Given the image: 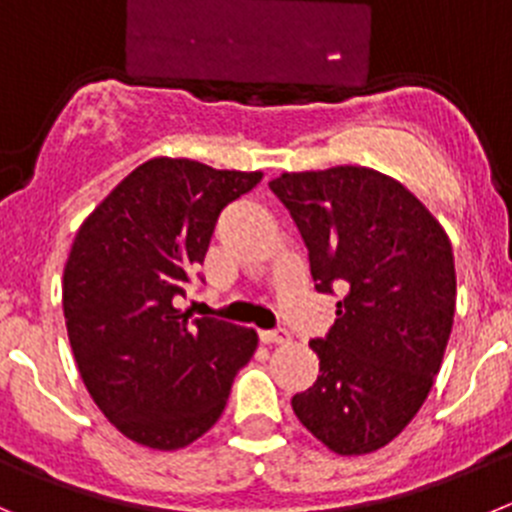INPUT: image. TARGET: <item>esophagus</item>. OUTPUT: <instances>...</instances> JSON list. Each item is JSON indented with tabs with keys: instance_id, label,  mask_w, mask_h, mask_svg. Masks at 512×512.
<instances>
[{
	"instance_id": "esophagus-1",
	"label": "esophagus",
	"mask_w": 512,
	"mask_h": 512,
	"mask_svg": "<svg viewBox=\"0 0 512 512\" xmlns=\"http://www.w3.org/2000/svg\"><path fill=\"white\" fill-rule=\"evenodd\" d=\"M262 344H285L290 342V331L288 329H273V331H260Z\"/></svg>"
}]
</instances>
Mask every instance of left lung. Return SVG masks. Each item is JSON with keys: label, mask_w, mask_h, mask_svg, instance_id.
<instances>
[{"label": "left lung", "mask_w": 512, "mask_h": 512, "mask_svg": "<svg viewBox=\"0 0 512 512\" xmlns=\"http://www.w3.org/2000/svg\"><path fill=\"white\" fill-rule=\"evenodd\" d=\"M270 188L316 290H347L326 339L311 342L319 377L293 413L334 454H370L413 421L441 370L457 311L451 242L403 183L362 165L283 173Z\"/></svg>", "instance_id": "obj_1"}]
</instances>
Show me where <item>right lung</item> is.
I'll use <instances>...</instances> for the list:
<instances>
[{
    "label": "right lung",
    "mask_w": 512,
    "mask_h": 512,
    "mask_svg": "<svg viewBox=\"0 0 512 512\" xmlns=\"http://www.w3.org/2000/svg\"><path fill=\"white\" fill-rule=\"evenodd\" d=\"M260 181V170L153 158L78 227L63 270L68 339L99 411L135 444L176 451L201 439L255 354V329L176 303L224 206Z\"/></svg>",
    "instance_id": "right-lung-1"
}]
</instances>
